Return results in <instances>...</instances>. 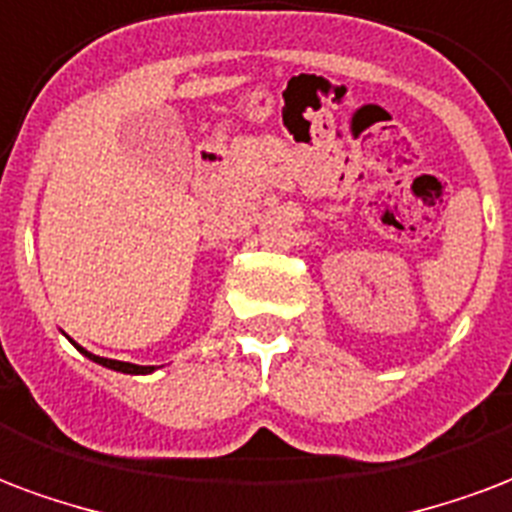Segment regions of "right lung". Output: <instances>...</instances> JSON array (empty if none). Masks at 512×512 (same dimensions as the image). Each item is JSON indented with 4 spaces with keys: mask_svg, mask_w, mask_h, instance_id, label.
Segmentation results:
<instances>
[{
    "mask_svg": "<svg viewBox=\"0 0 512 512\" xmlns=\"http://www.w3.org/2000/svg\"><path fill=\"white\" fill-rule=\"evenodd\" d=\"M75 344V342H73ZM81 355H86L89 361L100 363L105 369H113V372H121V374H151L157 366H138V363H124V361H113V358H100V355H94V352L83 350L81 344H75Z\"/></svg>",
    "mask_w": 512,
    "mask_h": 512,
    "instance_id": "obj_1",
    "label": "right lung"
}]
</instances>
